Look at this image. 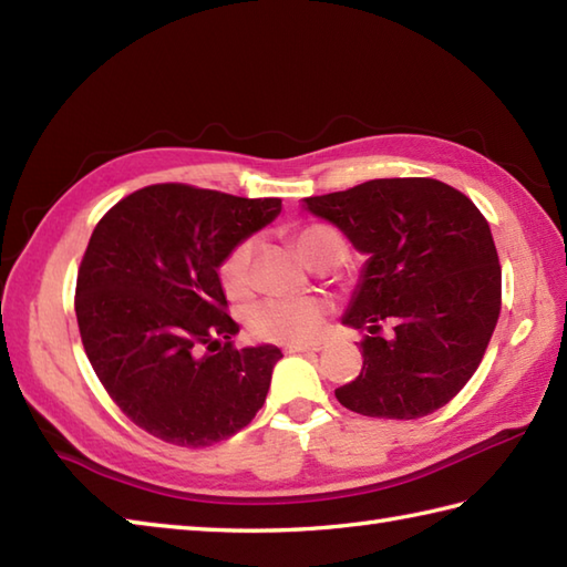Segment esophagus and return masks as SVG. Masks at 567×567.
<instances>
[{
    "mask_svg": "<svg viewBox=\"0 0 567 567\" xmlns=\"http://www.w3.org/2000/svg\"><path fill=\"white\" fill-rule=\"evenodd\" d=\"M321 351L319 343H295V347H285V353H315Z\"/></svg>",
    "mask_w": 567,
    "mask_h": 567,
    "instance_id": "obj_1",
    "label": "esophagus"
}]
</instances>
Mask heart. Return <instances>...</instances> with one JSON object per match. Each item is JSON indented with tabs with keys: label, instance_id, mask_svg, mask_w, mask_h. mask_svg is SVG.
<instances>
[{
	"label": "heart",
	"instance_id": "obj_1",
	"mask_svg": "<svg viewBox=\"0 0 567 567\" xmlns=\"http://www.w3.org/2000/svg\"><path fill=\"white\" fill-rule=\"evenodd\" d=\"M295 246L299 255L315 268H329L347 255V238L334 226L309 224L295 230ZM252 240L243 238L233 246L218 265V280L230 299H246L252 290ZM329 307L317 295L292 299H262L246 315L250 334L268 343H309L319 337L327 321Z\"/></svg>",
	"mask_w": 567,
	"mask_h": 567
}]
</instances>
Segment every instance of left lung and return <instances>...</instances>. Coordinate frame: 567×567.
<instances>
[{
	"label": "left lung",
	"mask_w": 567,
	"mask_h": 567,
	"mask_svg": "<svg viewBox=\"0 0 567 567\" xmlns=\"http://www.w3.org/2000/svg\"><path fill=\"white\" fill-rule=\"evenodd\" d=\"M305 202L371 255L343 317L365 331L363 369L337 388V401L391 420L447 405L480 369L502 312V265L482 210L427 176L371 179ZM385 323L394 327L388 338Z\"/></svg>",
	"instance_id": "obj_1"
}]
</instances>
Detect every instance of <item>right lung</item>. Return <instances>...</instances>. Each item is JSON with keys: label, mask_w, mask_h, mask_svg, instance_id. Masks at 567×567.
I'll use <instances>...</instances> for the list:
<instances>
[{"label": "right lung", "mask_w": 567, "mask_h": 567, "mask_svg": "<svg viewBox=\"0 0 567 567\" xmlns=\"http://www.w3.org/2000/svg\"><path fill=\"white\" fill-rule=\"evenodd\" d=\"M280 210V198L152 184L97 220L78 268V329L107 395L150 435L208 447L262 408L282 351L236 349L218 265Z\"/></svg>", "instance_id": "add662e5"}]
</instances>
